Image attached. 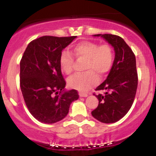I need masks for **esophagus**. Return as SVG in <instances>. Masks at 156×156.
<instances>
[{
	"instance_id": "esophagus-1",
	"label": "esophagus",
	"mask_w": 156,
	"mask_h": 156,
	"mask_svg": "<svg viewBox=\"0 0 156 156\" xmlns=\"http://www.w3.org/2000/svg\"><path fill=\"white\" fill-rule=\"evenodd\" d=\"M78 94H79L80 97H87V96H88V94H87V93H85V92H79Z\"/></svg>"
}]
</instances>
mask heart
Returning <instances> with one entry per match:
<instances>
[{
  "instance_id": "obj_1",
  "label": "heart",
  "mask_w": 156,
  "mask_h": 156,
  "mask_svg": "<svg viewBox=\"0 0 156 156\" xmlns=\"http://www.w3.org/2000/svg\"><path fill=\"white\" fill-rule=\"evenodd\" d=\"M72 55L78 61L85 60L83 69L87 71L74 75L67 80L70 88L79 91H87L96 85L98 82V76H106L114 64V51L110 45L106 44L99 45L96 42L84 41L77 44L70 53L63 51L61 54V69L67 75L73 72L74 58Z\"/></svg>"
}]
</instances>
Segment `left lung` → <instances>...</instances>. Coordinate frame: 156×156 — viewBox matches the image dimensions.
Masks as SVG:
<instances>
[{"mask_svg": "<svg viewBox=\"0 0 156 156\" xmlns=\"http://www.w3.org/2000/svg\"><path fill=\"white\" fill-rule=\"evenodd\" d=\"M94 36H101L112 44L115 58L106 80L95 89L106 92L96 95L99 104L92 111V115L101 122L114 123L124 117L133 105L138 86L136 57L119 36L108 34Z\"/></svg>", "mask_w": 156, "mask_h": 156, "instance_id": "left-lung-1", "label": "left lung"}]
</instances>
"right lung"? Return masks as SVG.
Segmentation results:
<instances>
[{"instance_id": "right-lung-1", "label": "right lung", "mask_w": 156, "mask_h": 156, "mask_svg": "<svg viewBox=\"0 0 156 156\" xmlns=\"http://www.w3.org/2000/svg\"><path fill=\"white\" fill-rule=\"evenodd\" d=\"M77 37L44 36L31 41L20 60V84L27 108L37 120L63 119L79 98L76 89L62 92L66 81L59 64L62 51Z\"/></svg>"}]
</instances>
